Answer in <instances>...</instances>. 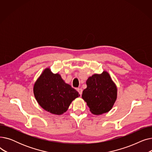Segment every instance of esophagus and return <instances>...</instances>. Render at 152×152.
Listing matches in <instances>:
<instances>
[{"label":"esophagus","mask_w":152,"mask_h":152,"mask_svg":"<svg viewBox=\"0 0 152 152\" xmlns=\"http://www.w3.org/2000/svg\"><path fill=\"white\" fill-rule=\"evenodd\" d=\"M77 92H79V94H80V95H82V93H83V89H82L81 88H78V89H77Z\"/></svg>","instance_id":"obj_1"}]
</instances>
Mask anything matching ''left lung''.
Here are the masks:
<instances>
[{"label": "left lung", "mask_w": 152, "mask_h": 152, "mask_svg": "<svg viewBox=\"0 0 152 152\" xmlns=\"http://www.w3.org/2000/svg\"><path fill=\"white\" fill-rule=\"evenodd\" d=\"M87 88L82 98L91 113L95 115L107 113L112 108L117 98V87L108 72L95 74L86 81Z\"/></svg>", "instance_id": "1"}]
</instances>
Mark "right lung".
Here are the masks:
<instances>
[{
	"instance_id": "1",
	"label": "right lung",
	"mask_w": 152,
	"mask_h": 152,
	"mask_svg": "<svg viewBox=\"0 0 152 152\" xmlns=\"http://www.w3.org/2000/svg\"><path fill=\"white\" fill-rule=\"evenodd\" d=\"M33 92L36 100L44 110L54 115H62L67 111L72 101L80 95L61 76L45 68L34 83Z\"/></svg>"
}]
</instances>
